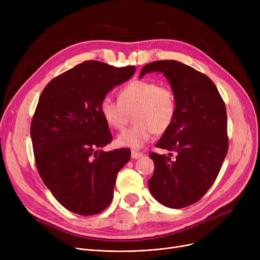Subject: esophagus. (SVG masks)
Instances as JSON below:
<instances>
[{
	"label": "esophagus",
	"instance_id": "34e87169",
	"mask_svg": "<svg viewBox=\"0 0 260 260\" xmlns=\"http://www.w3.org/2000/svg\"><path fill=\"white\" fill-rule=\"evenodd\" d=\"M143 156V154L141 153V152H138V151H132V158L133 159H138V158H140V157H142Z\"/></svg>",
	"mask_w": 260,
	"mask_h": 260
}]
</instances>
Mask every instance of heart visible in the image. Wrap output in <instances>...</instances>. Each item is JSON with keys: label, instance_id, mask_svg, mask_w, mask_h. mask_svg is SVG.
<instances>
[{"label": "heart", "instance_id": "obj_1", "mask_svg": "<svg viewBox=\"0 0 260 260\" xmlns=\"http://www.w3.org/2000/svg\"><path fill=\"white\" fill-rule=\"evenodd\" d=\"M119 101L109 95L101 100L100 113L107 124L122 129L126 125L129 114L134 113L135 124L123 131L117 138L122 147L141 148L154 133H166L177 116V98L168 84L154 80H134L119 91Z\"/></svg>", "mask_w": 260, "mask_h": 260}]
</instances>
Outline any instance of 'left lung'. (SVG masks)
Instances as JSON below:
<instances>
[{
	"label": "left lung",
	"mask_w": 260,
	"mask_h": 260,
	"mask_svg": "<svg viewBox=\"0 0 260 260\" xmlns=\"http://www.w3.org/2000/svg\"><path fill=\"white\" fill-rule=\"evenodd\" d=\"M160 72L177 98V116L157 147L176 153H151L154 175L149 192L163 206L181 209L197 202L216 180L229 148L225 105L214 82L175 60L146 64L140 74Z\"/></svg>",
	"instance_id": "1"
}]
</instances>
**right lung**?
I'll return each instance as SVG.
<instances>
[{
	"mask_svg": "<svg viewBox=\"0 0 260 260\" xmlns=\"http://www.w3.org/2000/svg\"><path fill=\"white\" fill-rule=\"evenodd\" d=\"M135 72V66L85 61L52 79L40 95L30 125L36 166L68 211L94 215L113 200L117 174L131 151H99L113 139L100 103Z\"/></svg>",
	"mask_w": 260,
	"mask_h": 260,
	"instance_id": "obj_1",
	"label": "right lung"
}]
</instances>
